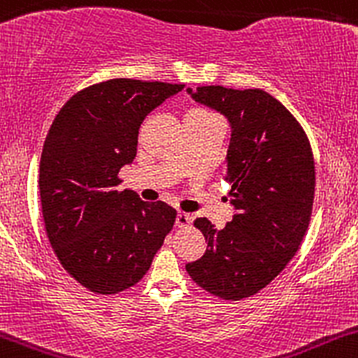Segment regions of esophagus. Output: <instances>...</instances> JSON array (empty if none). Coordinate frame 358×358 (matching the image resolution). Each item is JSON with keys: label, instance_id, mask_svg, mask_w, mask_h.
<instances>
[{"label": "esophagus", "instance_id": "obj_1", "mask_svg": "<svg viewBox=\"0 0 358 358\" xmlns=\"http://www.w3.org/2000/svg\"><path fill=\"white\" fill-rule=\"evenodd\" d=\"M191 222H193V215H189V213H186V212H179L178 213V219H176V226H178V227H187V226H191Z\"/></svg>", "mask_w": 358, "mask_h": 358}]
</instances>
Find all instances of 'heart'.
<instances>
[{"mask_svg":"<svg viewBox=\"0 0 358 358\" xmlns=\"http://www.w3.org/2000/svg\"><path fill=\"white\" fill-rule=\"evenodd\" d=\"M196 110H198V108H196ZM203 112H205V110H203Z\"/></svg>","mask_w":358,"mask_h":358,"instance_id":"heart-1","label":"heart"}]
</instances>
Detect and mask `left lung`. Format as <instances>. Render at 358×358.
<instances>
[{
  "label": "left lung",
  "mask_w": 358,
  "mask_h": 358,
  "mask_svg": "<svg viewBox=\"0 0 358 358\" xmlns=\"http://www.w3.org/2000/svg\"><path fill=\"white\" fill-rule=\"evenodd\" d=\"M187 93L229 119L226 180L236 213L224 229L206 217L194 220L208 248L186 271L201 289L238 301L274 281L300 248L314 206V155L300 122L265 91L201 86Z\"/></svg>",
  "instance_id": "1"
}]
</instances>
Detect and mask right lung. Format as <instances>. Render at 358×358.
<instances>
[{"label":"right lung","instance_id":"right-lung-1","mask_svg":"<svg viewBox=\"0 0 358 358\" xmlns=\"http://www.w3.org/2000/svg\"><path fill=\"white\" fill-rule=\"evenodd\" d=\"M184 84L110 79L62 106L44 139L39 193L44 229L62 267L94 294L138 285L178 212L119 191L145 117Z\"/></svg>","mask_w":358,"mask_h":358}]
</instances>
